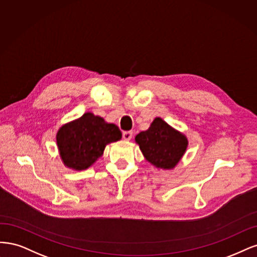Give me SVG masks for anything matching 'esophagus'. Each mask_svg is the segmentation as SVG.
Segmentation results:
<instances>
[{"mask_svg": "<svg viewBox=\"0 0 257 257\" xmlns=\"http://www.w3.org/2000/svg\"><path fill=\"white\" fill-rule=\"evenodd\" d=\"M122 139L125 141H130L132 139V132L131 131L122 132Z\"/></svg>", "mask_w": 257, "mask_h": 257, "instance_id": "obj_1", "label": "esophagus"}]
</instances>
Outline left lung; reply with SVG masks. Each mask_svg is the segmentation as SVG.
I'll return each instance as SVG.
<instances>
[{
    "label": "left lung",
    "mask_w": 257,
    "mask_h": 257,
    "mask_svg": "<svg viewBox=\"0 0 257 257\" xmlns=\"http://www.w3.org/2000/svg\"><path fill=\"white\" fill-rule=\"evenodd\" d=\"M144 158L157 169L173 170L183 158L189 141L187 137L170 126L161 117H156L146 131L135 138Z\"/></svg>",
    "instance_id": "left-lung-1"
}]
</instances>
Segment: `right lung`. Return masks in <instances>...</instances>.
Returning a JSON list of instances; mask_svg holds the SVG:
<instances>
[{"instance_id":"1","label":"right lung","mask_w":257,"mask_h":257,"mask_svg":"<svg viewBox=\"0 0 257 257\" xmlns=\"http://www.w3.org/2000/svg\"><path fill=\"white\" fill-rule=\"evenodd\" d=\"M120 139L121 132L115 123L86 112L64 123L56 134V145L66 168L84 171L100 158L107 144Z\"/></svg>"}]
</instances>
